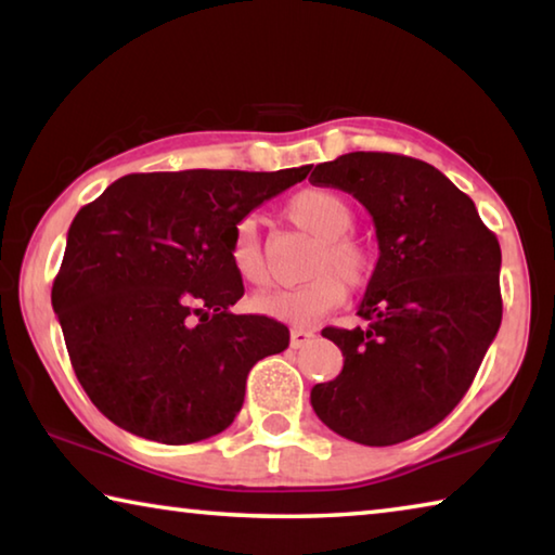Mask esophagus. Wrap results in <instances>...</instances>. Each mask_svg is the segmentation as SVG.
<instances>
[{"label": "esophagus", "mask_w": 555, "mask_h": 555, "mask_svg": "<svg viewBox=\"0 0 555 555\" xmlns=\"http://www.w3.org/2000/svg\"><path fill=\"white\" fill-rule=\"evenodd\" d=\"M315 337V333L313 331H304V327H294V331H291V347H294V350H300V347H306L308 343H311Z\"/></svg>", "instance_id": "esophagus-1"}]
</instances>
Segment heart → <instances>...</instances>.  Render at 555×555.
Listing matches in <instances>:
<instances>
[{"label": "heart", "mask_w": 555, "mask_h": 555, "mask_svg": "<svg viewBox=\"0 0 555 555\" xmlns=\"http://www.w3.org/2000/svg\"><path fill=\"white\" fill-rule=\"evenodd\" d=\"M291 224L313 237L304 284L251 298L257 313L288 325H313L345 298V286L360 288L372 276V255L354 240V208L331 188H306L284 205ZM230 261L237 276L251 286L269 284V264L261 247L257 220L244 218L232 230Z\"/></svg>", "instance_id": "obj_1"}]
</instances>
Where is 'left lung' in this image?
Masks as SVG:
<instances>
[{"mask_svg": "<svg viewBox=\"0 0 555 555\" xmlns=\"http://www.w3.org/2000/svg\"><path fill=\"white\" fill-rule=\"evenodd\" d=\"M311 183L360 201L379 244L357 311L364 327L323 331L345 364L311 389L313 411L354 443H403L457 406L500 331V242L475 203L418 158L352 152L318 164Z\"/></svg>", "mask_w": 555, "mask_h": 555, "instance_id": "8db88e82", "label": "left lung"}]
</instances>
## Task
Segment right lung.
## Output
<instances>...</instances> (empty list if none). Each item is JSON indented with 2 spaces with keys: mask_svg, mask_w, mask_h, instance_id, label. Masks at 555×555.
<instances>
[{
  "mask_svg": "<svg viewBox=\"0 0 555 555\" xmlns=\"http://www.w3.org/2000/svg\"><path fill=\"white\" fill-rule=\"evenodd\" d=\"M308 171L129 173L75 215L51 304L112 424L166 446L232 424L249 370L288 347L284 323L230 311L244 294L232 230Z\"/></svg>",
  "mask_w": 555,
  "mask_h": 555,
  "instance_id": "right-lung-1",
  "label": "right lung"
}]
</instances>
